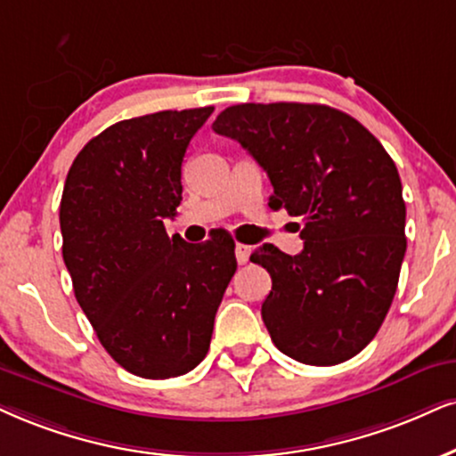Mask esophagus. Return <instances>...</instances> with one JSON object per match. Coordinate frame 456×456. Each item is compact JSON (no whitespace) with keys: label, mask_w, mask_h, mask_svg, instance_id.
<instances>
[{"label":"esophagus","mask_w":456,"mask_h":456,"mask_svg":"<svg viewBox=\"0 0 456 456\" xmlns=\"http://www.w3.org/2000/svg\"><path fill=\"white\" fill-rule=\"evenodd\" d=\"M234 254H237L239 264H247V262H249V256H251V247H247L243 243H237V247H234Z\"/></svg>","instance_id":"34e87169"}]
</instances>
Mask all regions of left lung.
Segmentation results:
<instances>
[{
	"mask_svg": "<svg viewBox=\"0 0 456 456\" xmlns=\"http://www.w3.org/2000/svg\"><path fill=\"white\" fill-rule=\"evenodd\" d=\"M213 131L254 156L271 209L300 217L305 249L262 245L271 273L262 319L281 353L308 365L355 357L383 325L406 254V202L395 162L345 111L317 103H240Z\"/></svg>",
	"mask_w": 456,
	"mask_h": 456,
	"instance_id": "1",
	"label": "left lung"
}]
</instances>
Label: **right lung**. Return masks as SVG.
I'll list each match as a JSON object with an SVG mask.
<instances>
[{
    "instance_id": "1",
    "label": "right lung",
    "mask_w": 456,
    "mask_h": 456,
    "mask_svg": "<svg viewBox=\"0 0 456 456\" xmlns=\"http://www.w3.org/2000/svg\"><path fill=\"white\" fill-rule=\"evenodd\" d=\"M213 108L156 111L84 145L61 199L63 260L73 294L105 351L142 379L194 370L237 271L234 240L190 245L165 219L182 202V162Z\"/></svg>"
}]
</instances>
